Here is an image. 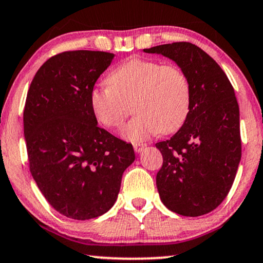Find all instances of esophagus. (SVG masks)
Masks as SVG:
<instances>
[{
    "instance_id": "1",
    "label": "esophagus",
    "mask_w": 263,
    "mask_h": 263,
    "mask_svg": "<svg viewBox=\"0 0 263 263\" xmlns=\"http://www.w3.org/2000/svg\"><path fill=\"white\" fill-rule=\"evenodd\" d=\"M133 147H134V151L136 153H141V152L143 151V148L146 147V144L144 143H134L133 144Z\"/></svg>"
}]
</instances>
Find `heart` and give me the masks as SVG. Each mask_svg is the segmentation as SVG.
Wrapping results in <instances>:
<instances>
[{
  "label": "heart",
  "instance_id": "b5f03b06",
  "mask_svg": "<svg viewBox=\"0 0 263 263\" xmlns=\"http://www.w3.org/2000/svg\"><path fill=\"white\" fill-rule=\"evenodd\" d=\"M106 84L91 90V110L105 128L120 129L130 115L132 104L138 115L124 127L125 139L142 141L158 133L171 134L187 119L191 84L174 64L132 57L110 72Z\"/></svg>",
  "mask_w": 263,
  "mask_h": 263
}]
</instances>
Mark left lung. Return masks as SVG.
Returning a JSON list of instances; mask_svg holds the SVG:
<instances>
[{"label":"left lung","mask_w":263,"mask_h":263,"mask_svg":"<svg viewBox=\"0 0 263 263\" xmlns=\"http://www.w3.org/2000/svg\"><path fill=\"white\" fill-rule=\"evenodd\" d=\"M174 60L191 84L187 119L172 138L155 146L162 154L157 187L167 209L198 217L218 206L229 193L242 154L239 109L227 74L191 43L144 48Z\"/></svg>","instance_id":"8db88e82"}]
</instances>
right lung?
<instances>
[{
	"mask_svg": "<svg viewBox=\"0 0 263 263\" xmlns=\"http://www.w3.org/2000/svg\"><path fill=\"white\" fill-rule=\"evenodd\" d=\"M112 53L66 51L34 76L24 110L29 171L49 205L72 219L105 214L135 160L127 143L98 127L90 92Z\"/></svg>",
	"mask_w": 263,
	"mask_h": 263,
	"instance_id": "add662e5",
	"label": "right lung"
}]
</instances>
